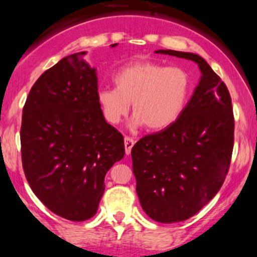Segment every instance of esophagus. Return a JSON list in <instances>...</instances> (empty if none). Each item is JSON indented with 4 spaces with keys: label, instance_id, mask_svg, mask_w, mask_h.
<instances>
[{
    "label": "esophagus",
    "instance_id": "obj_1",
    "mask_svg": "<svg viewBox=\"0 0 257 257\" xmlns=\"http://www.w3.org/2000/svg\"><path fill=\"white\" fill-rule=\"evenodd\" d=\"M135 140L131 137H125L124 138V147H125V153L126 155H131L133 146H134Z\"/></svg>",
    "mask_w": 257,
    "mask_h": 257
}]
</instances>
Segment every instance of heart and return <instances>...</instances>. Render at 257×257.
Instances as JSON below:
<instances>
[{"mask_svg": "<svg viewBox=\"0 0 257 257\" xmlns=\"http://www.w3.org/2000/svg\"><path fill=\"white\" fill-rule=\"evenodd\" d=\"M116 88H101L98 101L105 119L117 124L128 113L133 101L134 124L163 129L175 122L188 99L191 79L179 66L152 61L126 65L113 76Z\"/></svg>", "mask_w": 257, "mask_h": 257, "instance_id": "heart-1", "label": "heart"}]
</instances>
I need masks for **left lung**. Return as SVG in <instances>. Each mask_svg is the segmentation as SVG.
Returning a JSON list of instances; mask_svg holds the SVG:
<instances>
[{
    "label": "left lung",
    "mask_w": 257,
    "mask_h": 257,
    "mask_svg": "<svg viewBox=\"0 0 257 257\" xmlns=\"http://www.w3.org/2000/svg\"><path fill=\"white\" fill-rule=\"evenodd\" d=\"M156 53L198 64L202 78L175 122L145 135L132 149L144 211L157 222L192 217L219 192L231 164L234 117L226 84L193 53Z\"/></svg>",
    "instance_id": "obj_1"
}]
</instances>
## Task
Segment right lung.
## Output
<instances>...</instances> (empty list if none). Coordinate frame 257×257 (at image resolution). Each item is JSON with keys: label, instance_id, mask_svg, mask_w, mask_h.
Segmentation results:
<instances>
[{"label": "right lung", "instance_id": "add662e5", "mask_svg": "<svg viewBox=\"0 0 257 257\" xmlns=\"http://www.w3.org/2000/svg\"><path fill=\"white\" fill-rule=\"evenodd\" d=\"M84 54L61 59L40 76L20 128L23 169L31 190L49 210L71 221L95 215L106 173L124 156V138L104 118L95 69Z\"/></svg>", "mask_w": 257, "mask_h": 257}]
</instances>
